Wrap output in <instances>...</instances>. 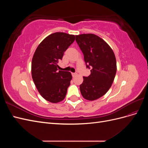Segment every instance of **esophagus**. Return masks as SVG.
Instances as JSON below:
<instances>
[{
  "label": "esophagus",
  "instance_id": "obj_1",
  "mask_svg": "<svg viewBox=\"0 0 148 148\" xmlns=\"http://www.w3.org/2000/svg\"><path fill=\"white\" fill-rule=\"evenodd\" d=\"M71 75H72V77L74 78L75 76L77 75V73H71Z\"/></svg>",
  "mask_w": 148,
  "mask_h": 148
}]
</instances>
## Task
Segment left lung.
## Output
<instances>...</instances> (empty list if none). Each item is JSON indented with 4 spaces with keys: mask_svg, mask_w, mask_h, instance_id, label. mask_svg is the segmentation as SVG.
I'll use <instances>...</instances> for the list:
<instances>
[{
    "mask_svg": "<svg viewBox=\"0 0 148 148\" xmlns=\"http://www.w3.org/2000/svg\"><path fill=\"white\" fill-rule=\"evenodd\" d=\"M76 41L83 53L86 68L91 69V74L83 77L80 91L84 99H97L113 83L117 71L115 54L106 42L94 34L76 36Z\"/></svg>",
    "mask_w": 148,
    "mask_h": 148,
    "instance_id": "8db88e82",
    "label": "left lung"
}]
</instances>
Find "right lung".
I'll use <instances>...</instances> for the list:
<instances>
[{
    "mask_svg": "<svg viewBox=\"0 0 148 148\" xmlns=\"http://www.w3.org/2000/svg\"><path fill=\"white\" fill-rule=\"evenodd\" d=\"M75 39L74 35L57 32L49 35L39 44L31 62V74L36 87L46 101L57 103L64 99L72 76L58 71L64 52Z\"/></svg>",
    "mask_w": 148,
    "mask_h": 148,
    "instance_id": "right-lung-1",
    "label": "right lung"
}]
</instances>
